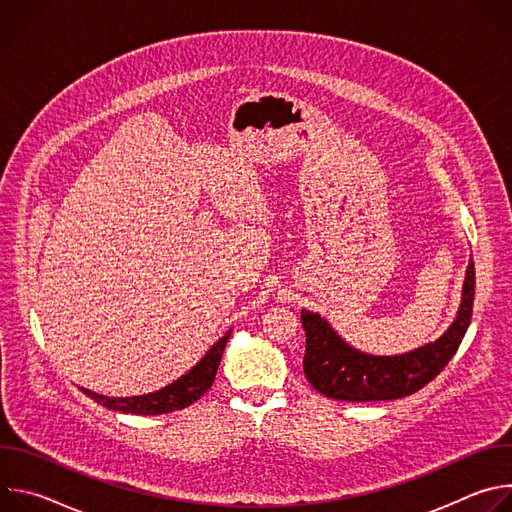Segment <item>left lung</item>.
<instances>
[{
    "label": "left lung",
    "mask_w": 512,
    "mask_h": 512,
    "mask_svg": "<svg viewBox=\"0 0 512 512\" xmlns=\"http://www.w3.org/2000/svg\"><path fill=\"white\" fill-rule=\"evenodd\" d=\"M474 285L476 273L470 261L462 302L450 328L437 340L395 356L360 352L346 344L320 314L302 310L306 379L318 393L336 401H391L413 395L444 371L462 344L472 320Z\"/></svg>",
    "instance_id": "1"
}]
</instances>
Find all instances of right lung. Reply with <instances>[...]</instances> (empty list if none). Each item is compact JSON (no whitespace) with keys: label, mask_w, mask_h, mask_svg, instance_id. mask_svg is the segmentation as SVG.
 I'll return each instance as SVG.
<instances>
[{"label":"right lung","mask_w":512,"mask_h":512,"mask_svg":"<svg viewBox=\"0 0 512 512\" xmlns=\"http://www.w3.org/2000/svg\"><path fill=\"white\" fill-rule=\"evenodd\" d=\"M231 332L233 330H229L221 340L212 344V348L198 360L196 367H192L178 381H174L172 385H168L156 393L139 395V397H107V395H99V393H93L83 387H81V391L85 395H89L93 401L101 403L103 407L121 411V413L162 415V413L184 409V407L192 405L194 401H198L212 387L216 369H218V364H221V358H223V352H225Z\"/></svg>","instance_id":"right-lung-1"}]
</instances>
